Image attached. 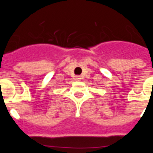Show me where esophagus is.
<instances>
[{
	"mask_svg": "<svg viewBox=\"0 0 153 153\" xmlns=\"http://www.w3.org/2000/svg\"><path fill=\"white\" fill-rule=\"evenodd\" d=\"M75 79L76 81H79L81 79V77H80V76H75Z\"/></svg>",
	"mask_w": 153,
	"mask_h": 153,
	"instance_id": "obj_1",
	"label": "esophagus"
}]
</instances>
